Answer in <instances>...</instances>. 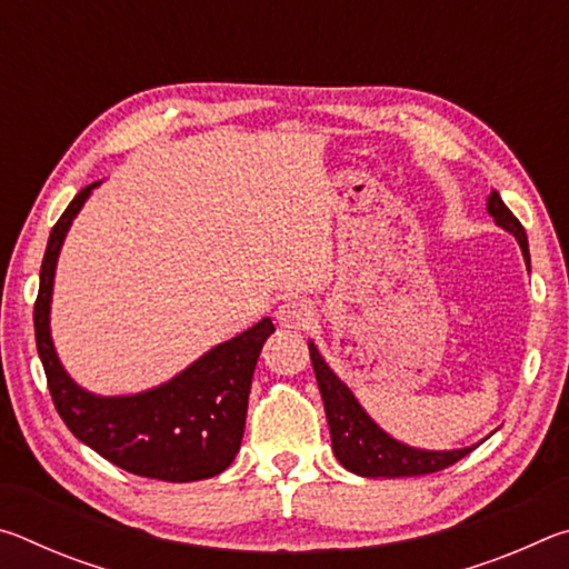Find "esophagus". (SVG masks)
<instances>
[{
    "instance_id": "esophagus-1",
    "label": "esophagus",
    "mask_w": 569,
    "mask_h": 569,
    "mask_svg": "<svg viewBox=\"0 0 569 569\" xmlns=\"http://www.w3.org/2000/svg\"><path fill=\"white\" fill-rule=\"evenodd\" d=\"M313 308L308 306L303 298H288L281 306H278L276 311V319L278 323L283 326V329H291V331H303L308 329V323L313 321Z\"/></svg>"
}]
</instances>
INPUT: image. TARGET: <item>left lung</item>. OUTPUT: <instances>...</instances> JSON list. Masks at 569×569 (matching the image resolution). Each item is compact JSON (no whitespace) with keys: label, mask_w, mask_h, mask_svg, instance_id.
<instances>
[{"label":"left lung","mask_w":569,"mask_h":569,"mask_svg":"<svg viewBox=\"0 0 569 569\" xmlns=\"http://www.w3.org/2000/svg\"><path fill=\"white\" fill-rule=\"evenodd\" d=\"M489 216L497 220V226L507 228L512 233L519 246H522V253L529 263V248H527V233L519 220L515 218L512 210H509L499 192L495 190L489 196L487 203ZM308 353H311L313 373L316 381H319L326 419H329L331 429V447L336 459L341 465L353 471V475L361 477H419V475H431V471H441L451 465H457L461 457H467L475 447L467 449H455V451H423V449H411L407 445H399L397 439L373 423L366 411L359 407V401L353 399V393L346 389V383L336 377V373L326 366L321 359L319 349L313 343H308Z\"/></svg>","instance_id":"left-lung-1"}]
</instances>
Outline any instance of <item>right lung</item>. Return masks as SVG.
I'll return each mask as SVG.
<instances>
[{"instance_id": "obj_1", "label": "right lung", "mask_w": 569, "mask_h": 569, "mask_svg": "<svg viewBox=\"0 0 569 569\" xmlns=\"http://www.w3.org/2000/svg\"><path fill=\"white\" fill-rule=\"evenodd\" d=\"M94 186L98 182L77 192L54 223L34 301L37 351L54 409L77 439L130 475L162 481L216 477L230 467L240 449L258 353L276 326L263 319L236 339L216 346L180 377L138 397L104 399L82 391L67 377L54 353L50 298L64 233Z\"/></svg>"}]
</instances>
